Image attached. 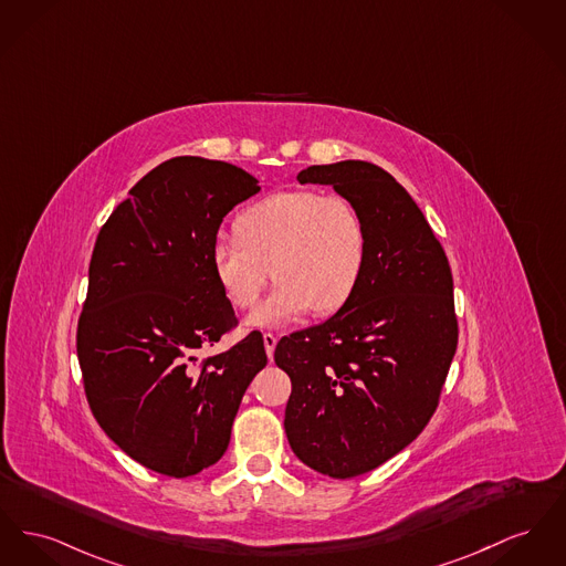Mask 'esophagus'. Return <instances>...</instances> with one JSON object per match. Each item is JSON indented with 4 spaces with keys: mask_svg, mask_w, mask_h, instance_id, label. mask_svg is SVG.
Wrapping results in <instances>:
<instances>
[{
    "mask_svg": "<svg viewBox=\"0 0 566 566\" xmlns=\"http://www.w3.org/2000/svg\"><path fill=\"white\" fill-rule=\"evenodd\" d=\"M263 342H265L266 355H269V359H271V355H273V350H275V344H277V337H275L273 333H263Z\"/></svg>",
    "mask_w": 566,
    "mask_h": 566,
    "instance_id": "1",
    "label": "esophagus"
}]
</instances>
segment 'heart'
Returning <instances> with one entry per match:
<instances>
[{
	"instance_id": "1",
	"label": "heart",
	"mask_w": 566,
	"mask_h": 566,
	"mask_svg": "<svg viewBox=\"0 0 566 566\" xmlns=\"http://www.w3.org/2000/svg\"><path fill=\"white\" fill-rule=\"evenodd\" d=\"M234 233L213 239L209 263L227 300L241 310L256 305L271 275L277 280L250 316L256 327L282 325L310 307L318 314L339 310L366 271V222L344 197L271 195L237 216Z\"/></svg>"
}]
</instances>
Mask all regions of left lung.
Here are the masks:
<instances>
[{
  "mask_svg": "<svg viewBox=\"0 0 566 566\" xmlns=\"http://www.w3.org/2000/svg\"><path fill=\"white\" fill-rule=\"evenodd\" d=\"M361 213L367 263L355 295L323 325L291 333L275 364L293 382L284 430L301 462L350 479L391 460L432 419L458 348L453 275L398 181L364 160L307 167Z\"/></svg>",
  "mask_w": 566,
  "mask_h": 566,
  "instance_id": "obj_1",
  "label": "left lung"
}]
</instances>
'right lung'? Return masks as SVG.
<instances>
[{"label":"right lung","mask_w":566,"mask_h":566,"mask_svg":"<svg viewBox=\"0 0 566 566\" xmlns=\"http://www.w3.org/2000/svg\"><path fill=\"white\" fill-rule=\"evenodd\" d=\"M261 190L222 160L179 156L149 170L94 245L76 329L85 396L104 433L138 464L184 479L216 464L266 366L261 333L199 361L234 312L209 263L224 216Z\"/></svg>","instance_id":"obj_1"}]
</instances>
